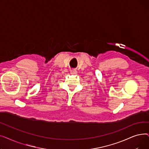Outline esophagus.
Instances as JSON below:
<instances>
[{
	"instance_id": "esophagus-1",
	"label": "esophagus",
	"mask_w": 149,
	"mask_h": 149,
	"mask_svg": "<svg viewBox=\"0 0 149 149\" xmlns=\"http://www.w3.org/2000/svg\"><path fill=\"white\" fill-rule=\"evenodd\" d=\"M70 74H77V71L75 70H70Z\"/></svg>"
}]
</instances>
